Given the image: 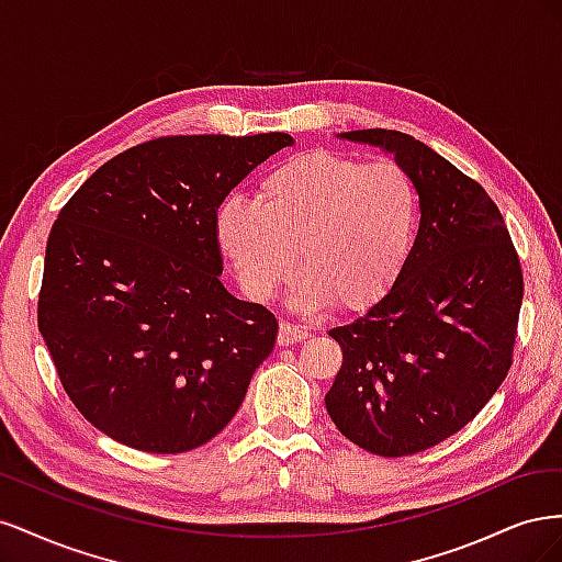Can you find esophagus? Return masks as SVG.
I'll return each mask as SVG.
<instances>
[{"mask_svg":"<svg viewBox=\"0 0 562 562\" xmlns=\"http://www.w3.org/2000/svg\"><path fill=\"white\" fill-rule=\"evenodd\" d=\"M307 337H310V330H307V328L293 326V323H281V328H279V345H281V347L302 342V339H307Z\"/></svg>","mask_w":562,"mask_h":562,"instance_id":"34e87169","label":"esophagus"}]
</instances>
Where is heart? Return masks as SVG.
<instances>
[{
	"mask_svg": "<svg viewBox=\"0 0 562 562\" xmlns=\"http://www.w3.org/2000/svg\"><path fill=\"white\" fill-rule=\"evenodd\" d=\"M419 215V187L401 161L310 149L262 176L258 203H220L215 236L250 300L269 302L300 262L302 307L366 312L403 277Z\"/></svg>",
	"mask_w": 562,
	"mask_h": 562,
	"instance_id": "obj_1",
	"label": "heart"
}]
</instances>
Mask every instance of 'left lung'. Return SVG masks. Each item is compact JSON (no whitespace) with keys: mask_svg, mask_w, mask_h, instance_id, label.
Here are the masks:
<instances>
[{"mask_svg":"<svg viewBox=\"0 0 562 562\" xmlns=\"http://www.w3.org/2000/svg\"><path fill=\"white\" fill-rule=\"evenodd\" d=\"M345 138L394 151L419 187L422 220L394 291L328 333L342 368L326 407L351 443L405 457L464 429L508 375L522 269L497 203L448 159L401 131Z\"/></svg>","mask_w":562,"mask_h":562,"instance_id":"1","label":"left lung"}]
</instances>
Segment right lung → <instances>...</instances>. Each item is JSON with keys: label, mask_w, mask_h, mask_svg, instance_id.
Instances as JSON below:
<instances>
[{"label": "right lung", "mask_w": 562, "mask_h": 562, "mask_svg": "<svg viewBox=\"0 0 562 562\" xmlns=\"http://www.w3.org/2000/svg\"><path fill=\"white\" fill-rule=\"evenodd\" d=\"M288 133L164 135L83 182L48 234L37 323L65 394L128 448L209 443L246 398L279 323L220 283L215 213Z\"/></svg>", "instance_id": "add662e5"}]
</instances>
